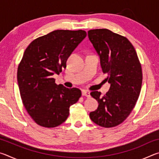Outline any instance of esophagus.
<instances>
[{"label": "esophagus", "instance_id": "34e87169", "mask_svg": "<svg viewBox=\"0 0 159 159\" xmlns=\"http://www.w3.org/2000/svg\"><path fill=\"white\" fill-rule=\"evenodd\" d=\"M82 95L83 96L87 97V98H90V91H88V90H83L82 91Z\"/></svg>", "mask_w": 159, "mask_h": 159}]
</instances>
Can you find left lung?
Instances as JSON below:
<instances>
[{
  "label": "left lung",
  "mask_w": 159,
  "mask_h": 159,
  "mask_svg": "<svg viewBox=\"0 0 159 159\" xmlns=\"http://www.w3.org/2000/svg\"><path fill=\"white\" fill-rule=\"evenodd\" d=\"M88 35L111 84L103 96L98 91L90 93L99 105L90 113V118L102 127H115L127 118L138 101L142 82L141 64L127 38L107 29H93Z\"/></svg>",
  "instance_id": "1"
}]
</instances>
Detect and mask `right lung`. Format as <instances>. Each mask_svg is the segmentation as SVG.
<instances>
[{
	"instance_id": "right-lung-1",
	"label": "right lung",
	"mask_w": 159,
	"mask_h": 159,
	"mask_svg": "<svg viewBox=\"0 0 159 159\" xmlns=\"http://www.w3.org/2000/svg\"><path fill=\"white\" fill-rule=\"evenodd\" d=\"M83 30H55L34 40L26 48L17 69L22 103L38 125L55 128L63 123L81 91L57 85L54 74L66 68V60L85 39Z\"/></svg>"
}]
</instances>
